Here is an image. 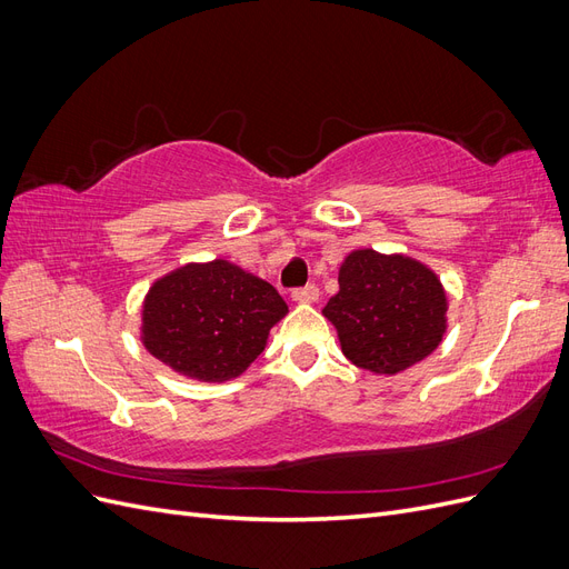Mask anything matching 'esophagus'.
Here are the masks:
<instances>
[{
    "label": "esophagus",
    "mask_w": 569,
    "mask_h": 569,
    "mask_svg": "<svg viewBox=\"0 0 569 569\" xmlns=\"http://www.w3.org/2000/svg\"><path fill=\"white\" fill-rule=\"evenodd\" d=\"M320 297V291L316 284H308L303 289H295L291 291V299H295L297 303H316Z\"/></svg>",
    "instance_id": "1"
}]
</instances>
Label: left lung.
<instances>
[{"label": "left lung", "mask_w": 569, "mask_h": 569, "mask_svg": "<svg viewBox=\"0 0 569 569\" xmlns=\"http://www.w3.org/2000/svg\"><path fill=\"white\" fill-rule=\"evenodd\" d=\"M322 316L356 368L391 377L439 347L449 330V295L418 258L353 249L339 266V291Z\"/></svg>", "instance_id": "1"}]
</instances>
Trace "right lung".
<instances>
[{"instance_id":"obj_1","label":"right lung","mask_w":569,"mask_h":569,"mask_svg":"<svg viewBox=\"0 0 569 569\" xmlns=\"http://www.w3.org/2000/svg\"><path fill=\"white\" fill-rule=\"evenodd\" d=\"M287 313L284 299L270 282L216 258L184 263L149 287L140 339L173 372L222 385L261 356L270 327Z\"/></svg>"}]
</instances>
